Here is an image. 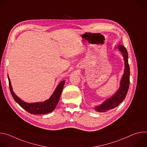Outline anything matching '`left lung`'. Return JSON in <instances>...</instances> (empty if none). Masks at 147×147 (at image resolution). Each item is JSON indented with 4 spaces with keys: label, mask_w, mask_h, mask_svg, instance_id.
I'll return each instance as SVG.
<instances>
[{
    "label": "left lung",
    "mask_w": 147,
    "mask_h": 147,
    "mask_svg": "<svg viewBox=\"0 0 147 147\" xmlns=\"http://www.w3.org/2000/svg\"><path fill=\"white\" fill-rule=\"evenodd\" d=\"M118 48L123 53L124 57L125 66L124 73L120 81V88L116 93L113 96L105 101L100 105L95 108V109L99 112H105L117 107L126 96L129 90L130 73L128 62L127 51L125 48L122 45H119Z\"/></svg>",
    "instance_id": "8db88e82"
}]
</instances>
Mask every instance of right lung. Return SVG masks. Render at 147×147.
<instances>
[{
    "label": "right lung",
    "instance_id": "obj_1",
    "mask_svg": "<svg viewBox=\"0 0 147 147\" xmlns=\"http://www.w3.org/2000/svg\"><path fill=\"white\" fill-rule=\"evenodd\" d=\"M8 80H9L10 91L14 100L21 107H22L26 111L34 115L47 114L55 110L57 104L59 102V100L60 99V96L61 95V94L63 88V86L65 85V81H62L59 84L58 86L57 87L56 89L55 90L54 93L48 100H47L43 102L29 103L25 102L22 100H21L18 96H17L14 94L12 90L10 78L9 77H8Z\"/></svg>",
    "mask_w": 147,
    "mask_h": 147
}]
</instances>
